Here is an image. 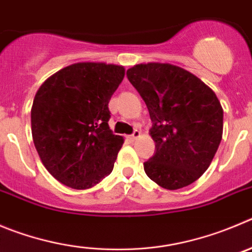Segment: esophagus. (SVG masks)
Instances as JSON below:
<instances>
[{"label":"esophagus","mask_w":252,"mask_h":252,"mask_svg":"<svg viewBox=\"0 0 252 252\" xmlns=\"http://www.w3.org/2000/svg\"><path fill=\"white\" fill-rule=\"evenodd\" d=\"M140 137V130H138V129H135V130L133 131V134L131 135H129V139L130 140H135L138 139V138Z\"/></svg>","instance_id":"esophagus-1"}]
</instances>
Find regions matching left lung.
<instances>
[{"instance_id": "1", "label": "left lung", "mask_w": 252, "mask_h": 252, "mask_svg": "<svg viewBox=\"0 0 252 252\" xmlns=\"http://www.w3.org/2000/svg\"><path fill=\"white\" fill-rule=\"evenodd\" d=\"M149 110L155 154L145 174L159 187H188L206 171L222 138L224 110L213 89L170 63H140L126 70Z\"/></svg>"}]
</instances>
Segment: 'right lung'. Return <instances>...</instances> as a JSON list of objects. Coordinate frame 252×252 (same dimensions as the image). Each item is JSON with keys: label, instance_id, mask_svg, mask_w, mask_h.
Masks as SVG:
<instances>
[{"label": "right lung", "instance_id": "right-lung-1", "mask_svg": "<svg viewBox=\"0 0 252 252\" xmlns=\"http://www.w3.org/2000/svg\"><path fill=\"white\" fill-rule=\"evenodd\" d=\"M126 74L123 65L79 62L42 83L31 109V128L42 164L72 189L97 185L109 175L124 139L108 121L113 93Z\"/></svg>", "mask_w": 252, "mask_h": 252}]
</instances>
